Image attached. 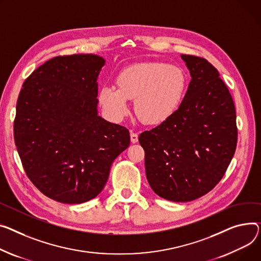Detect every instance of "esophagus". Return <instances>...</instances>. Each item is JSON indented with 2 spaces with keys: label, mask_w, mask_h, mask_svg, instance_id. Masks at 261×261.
I'll return each instance as SVG.
<instances>
[{
  "label": "esophagus",
  "mask_w": 261,
  "mask_h": 261,
  "mask_svg": "<svg viewBox=\"0 0 261 261\" xmlns=\"http://www.w3.org/2000/svg\"><path fill=\"white\" fill-rule=\"evenodd\" d=\"M130 136H131V143L135 144V143L138 142V134H137L136 132L131 131V132H130Z\"/></svg>",
  "instance_id": "34e87169"
}]
</instances>
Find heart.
Instances as JSON below:
<instances>
[{
    "instance_id": "b5f03b06",
    "label": "heart",
    "mask_w": 261,
    "mask_h": 261,
    "mask_svg": "<svg viewBox=\"0 0 261 261\" xmlns=\"http://www.w3.org/2000/svg\"><path fill=\"white\" fill-rule=\"evenodd\" d=\"M116 84L117 88L102 86L98 93L101 107L111 118H123L129 110L128 99H135L134 110L140 119L160 125L179 108L187 89V75L176 66L145 62L121 70Z\"/></svg>"
}]
</instances>
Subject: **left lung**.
<instances>
[{"label":"left lung","instance_id":"8db88e82","mask_svg":"<svg viewBox=\"0 0 261 261\" xmlns=\"http://www.w3.org/2000/svg\"><path fill=\"white\" fill-rule=\"evenodd\" d=\"M181 59L192 80L179 108L138 137L150 187L176 202L210 192L224 175L237 144L234 101L217 69L203 58Z\"/></svg>","mask_w":261,"mask_h":261}]
</instances>
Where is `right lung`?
Returning <instances> with one entry per match:
<instances>
[{"mask_svg": "<svg viewBox=\"0 0 261 261\" xmlns=\"http://www.w3.org/2000/svg\"><path fill=\"white\" fill-rule=\"evenodd\" d=\"M103 65L95 55L56 57L25 80L16 101L13 136L26 175L59 202L97 196L130 145L127 128L97 115Z\"/></svg>", "mask_w": 261, "mask_h": 261, "instance_id": "add662e5", "label": "right lung"}]
</instances>
